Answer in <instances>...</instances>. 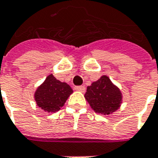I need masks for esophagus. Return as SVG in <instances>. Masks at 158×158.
<instances>
[{
  "label": "esophagus",
  "mask_w": 158,
  "mask_h": 158,
  "mask_svg": "<svg viewBox=\"0 0 158 158\" xmlns=\"http://www.w3.org/2000/svg\"><path fill=\"white\" fill-rule=\"evenodd\" d=\"M74 88L76 91H79V92H82V93L85 91V87L84 86H76Z\"/></svg>",
  "instance_id": "obj_1"
}]
</instances>
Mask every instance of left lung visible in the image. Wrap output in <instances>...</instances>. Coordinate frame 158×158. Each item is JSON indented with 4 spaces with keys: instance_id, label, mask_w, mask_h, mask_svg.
I'll return each instance as SVG.
<instances>
[{
    "instance_id": "obj_1",
    "label": "left lung",
    "mask_w": 158,
    "mask_h": 158,
    "mask_svg": "<svg viewBox=\"0 0 158 158\" xmlns=\"http://www.w3.org/2000/svg\"><path fill=\"white\" fill-rule=\"evenodd\" d=\"M85 98L95 112L108 115L120 107L122 94L107 76H103L87 87Z\"/></svg>"
}]
</instances>
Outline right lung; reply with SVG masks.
Listing matches in <instances>:
<instances>
[{"label": "right lung", "instance_id": "add662e5", "mask_svg": "<svg viewBox=\"0 0 158 158\" xmlns=\"http://www.w3.org/2000/svg\"><path fill=\"white\" fill-rule=\"evenodd\" d=\"M73 91L65 82L57 80L52 74L37 88L34 98L37 105L48 113L59 111Z\"/></svg>", "mask_w": 158, "mask_h": 158}]
</instances>
